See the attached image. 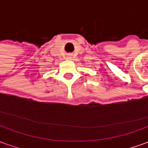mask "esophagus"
I'll return each mask as SVG.
<instances>
[{"label": "esophagus", "instance_id": "34e87169", "mask_svg": "<svg viewBox=\"0 0 148 148\" xmlns=\"http://www.w3.org/2000/svg\"><path fill=\"white\" fill-rule=\"evenodd\" d=\"M69 58H71V56H69Z\"/></svg>", "mask_w": 148, "mask_h": 148}]
</instances>
